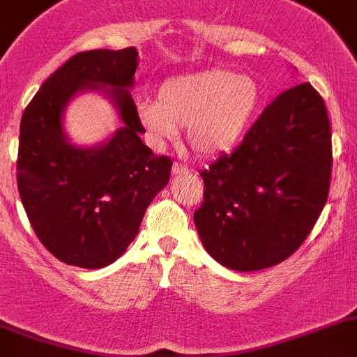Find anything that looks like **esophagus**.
Listing matches in <instances>:
<instances>
[{
  "label": "esophagus",
  "instance_id": "34e87169",
  "mask_svg": "<svg viewBox=\"0 0 357 357\" xmlns=\"http://www.w3.org/2000/svg\"><path fill=\"white\" fill-rule=\"evenodd\" d=\"M172 172H173V175H185V173H189L191 169H189L188 166L181 165V162H175V165H173V168H172Z\"/></svg>",
  "mask_w": 357,
  "mask_h": 357
}]
</instances>
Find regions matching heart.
I'll return each mask as SVG.
<instances>
[{"label":"heart","instance_id":"heart-1","mask_svg":"<svg viewBox=\"0 0 357 357\" xmlns=\"http://www.w3.org/2000/svg\"><path fill=\"white\" fill-rule=\"evenodd\" d=\"M260 97V88L250 76L211 68L169 77L159 86L157 100L142 99L136 113L153 145L173 139L178 127H185L192 152L214 157L243 142Z\"/></svg>","mask_w":357,"mask_h":357}]
</instances>
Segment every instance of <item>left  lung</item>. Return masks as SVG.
Instances as JSON below:
<instances>
[{"label": "left lung", "mask_w": 357, "mask_h": 357, "mask_svg": "<svg viewBox=\"0 0 357 357\" xmlns=\"http://www.w3.org/2000/svg\"><path fill=\"white\" fill-rule=\"evenodd\" d=\"M331 168L326 104L310 83L296 84L261 111L234 152L200 172L195 225L207 253L241 273L287 260L328 202Z\"/></svg>", "instance_id": "obj_1"}]
</instances>
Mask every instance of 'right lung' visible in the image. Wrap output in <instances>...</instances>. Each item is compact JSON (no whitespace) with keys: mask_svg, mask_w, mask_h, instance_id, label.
I'll return each mask as SVG.
<instances>
[{"mask_svg":"<svg viewBox=\"0 0 357 357\" xmlns=\"http://www.w3.org/2000/svg\"><path fill=\"white\" fill-rule=\"evenodd\" d=\"M138 65L136 47L77 52L44 81L22 113L21 202L38 241L68 266L100 269L116 260L169 181L172 159L157 157L139 138L145 129L129 91ZM81 89L109 93L123 120L114 138L96 149L70 146L61 127L64 106Z\"/></svg>","mask_w":357,"mask_h":357,"instance_id":"right-lung-1","label":"right lung"}]
</instances>
